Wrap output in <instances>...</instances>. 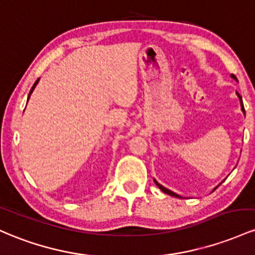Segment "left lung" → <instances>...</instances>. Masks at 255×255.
Returning a JSON list of instances; mask_svg holds the SVG:
<instances>
[{
	"label": "left lung",
	"instance_id": "obj_1",
	"mask_svg": "<svg viewBox=\"0 0 255 255\" xmlns=\"http://www.w3.org/2000/svg\"><path fill=\"white\" fill-rule=\"evenodd\" d=\"M231 77H233V78H235L236 79V77L234 76V74H231ZM237 96H239V99H240V101H241V106H242V111H243V113H245V107H243V102H242V97H241V95H240V94H237ZM155 184L158 185V187L160 188V190L161 191H164L165 194H167V195H171V196H176V197H181L179 195H177V194H174L173 191H171V190H168V189H166V188H164L162 187L161 184H159L158 182L155 181Z\"/></svg>",
	"mask_w": 255,
	"mask_h": 255
}]
</instances>
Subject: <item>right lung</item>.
<instances>
[{"label": "right lung", "instance_id": "add662e5", "mask_svg": "<svg viewBox=\"0 0 255 255\" xmlns=\"http://www.w3.org/2000/svg\"><path fill=\"white\" fill-rule=\"evenodd\" d=\"M37 83H38V79H37V81L35 82V84H33V85H32V88H31V90H30V94L32 93L33 89H35V87H36V84H37ZM30 94H28V97H30Z\"/></svg>", "mask_w": 255, "mask_h": 255}]
</instances>
